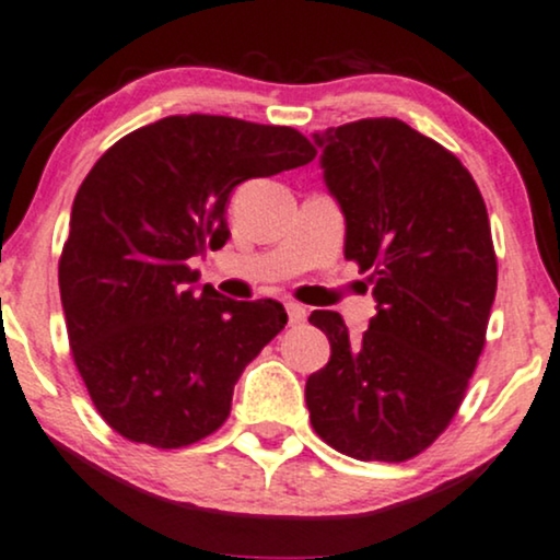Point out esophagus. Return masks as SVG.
<instances>
[{
  "label": "esophagus",
  "instance_id": "obj_1",
  "mask_svg": "<svg viewBox=\"0 0 560 560\" xmlns=\"http://www.w3.org/2000/svg\"><path fill=\"white\" fill-rule=\"evenodd\" d=\"M285 312H288V319H291V325H304L306 323V306H301V304H285Z\"/></svg>",
  "mask_w": 560,
  "mask_h": 560
}]
</instances>
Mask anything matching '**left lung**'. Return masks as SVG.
<instances>
[{
    "label": "left lung",
    "mask_w": 560,
    "mask_h": 560,
    "mask_svg": "<svg viewBox=\"0 0 560 560\" xmlns=\"http://www.w3.org/2000/svg\"><path fill=\"white\" fill-rule=\"evenodd\" d=\"M312 137L347 219L343 256L378 304L362 338L338 312H312L330 341L306 378L312 429L354 460H410L455 418L483 349L498 291L487 206L468 168L399 118Z\"/></svg>",
    "instance_id": "left-lung-1"
}]
</instances>
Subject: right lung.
<instances>
[{
	"label": "right lung",
	"mask_w": 560,
	"mask_h": 560,
	"mask_svg": "<svg viewBox=\"0 0 560 560\" xmlns=\"http://www.w3.org/2000/svg\"><path fill=\"white\" fill-rule=\"evenodd\" d=\"M312 159L291 127L192 113L131 131L94 163L58 278L73 362L113 431L177 450L228 420L237 378L288 314L272 299L198 293L190 264L228 243L241 182Z\"/></svg>",
	"instance_id": "1"
}]
</instances>
